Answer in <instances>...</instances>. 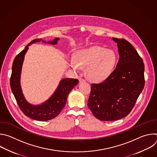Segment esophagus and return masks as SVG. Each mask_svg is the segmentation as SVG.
I'll return each instance as SVG.
<instances>
[{"label":"esophagus","mask_w":157,"mask_h":157,"mask_svg":"<svg viewBox=\"0 0 157 157\" xmlns=\"http://www.w3.org/2000/svg\"><path fill=\"white\" fill-rule=\"evenodd\" d=\"M86 80L84 79H83L82 78H79V82H85Z\"/></svg>","instance_id":"34e87169"}]
</instances>
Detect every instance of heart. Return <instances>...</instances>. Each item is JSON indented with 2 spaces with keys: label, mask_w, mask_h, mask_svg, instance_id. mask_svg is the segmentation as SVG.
I'll return each mask as SVG.
<instances>
[{
  "label": "heart",
  "mask_w": 157,
  "mask_h": 157,
  "mask_svg": "<svg viewBox=\"0 0 157 157\" xmlns=\"http://www.w3.org/2000/svg\"><path fill=\"white\" fill-rule=\"evenodd\" d=\"M117 61V55L112 50L99 46H93L78 51L75 59L69 61V65L78 71L80 67L86 68V74L91 81L101 82L105 80L113 72Z\"/></svg>",
  "instance_id": "heart-1"
}]
</instances>
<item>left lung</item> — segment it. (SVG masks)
<instances>
[{"instance_id":"8db88e82","label":"left lung","mask_w":157,"mask_h":157,"mask_svg":"<svg viewBox=\"0 0 157 157\" xmlns=\"http://www.w3.org/2000/svg\"><path fill=\"white\" fill-rule=\"evenodd\" d=\"M117 43L119 59L116 68L104 81L91 84L87 105L102 121H116L127 116L144 87V63L130 43L113 38Z\"/></svg>"}]
</instances>
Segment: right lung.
<instances>
[{
  "label": "right lung",
  "instance_id": "obj_1",
  "mask_svg": "<svg viewBox=\"0 0 157 157\" xmlns=\"http://www.w3.org/2000/svg\"><path fill=\"white\" fill-rule=\"evenodd\" d=\"M58 40L59 38H56L53 41H48V43L55 44ZM40 41L44 43L47 42L41 38L35 39L27 44L24 50L16 56L12 64L10 84L13 96L22 113L32 119L45 121L56 117L61 113L66 103L67 97L73 87L78 84L79 81L77 79L73 78L62 79L53 96L47 101L41 105H33L27 102L22 94L20 84L21 65L24 59L25 54L28 50V47L32 43Z\"/></svg>",
  "mask_w": 157,
  "mask_h": 157
}]
</instances>
